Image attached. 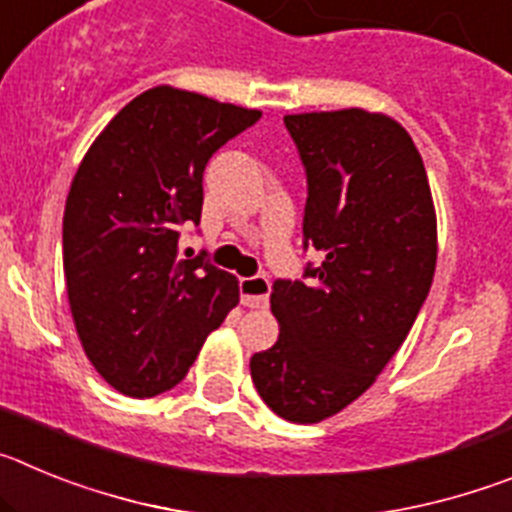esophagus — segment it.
<instances>
[{"label":"esophagus","mask_w":512,"mask_h":512,"mask_svg":"<svg viewBox=\"0 0 512 512\" xmlns=\"http://www.w3.org/2000/svg\"><path fill=\"white\" fill-rule=\"evenodd\" d=\"M271 284L266 277H246L241 279V302L246 307H266L269 302Z\"/></svg>","instance_id":"obj_1"}]
</instances>
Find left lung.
I'll return each instance as SVG.
<instances>
[{
    "mask_svg": "<svg viewBox=\"0 0 512 512\" xmlns=\"http://www.w3.org/2000/svg\"><path fill=\"white\" fill-rule=\"evenodd\" d=\"M307 171L310 284L271 289L277 343L251 356L256 392L289 423L364 395L408 338L436 274L431 184L400 122L361 107L284 115Z\"/></svg>",
    "mask_w": 512,
    "mask_h": 512,
    "instance_id": "8db88e82",
    "label": "left lung"
}]
</instances>
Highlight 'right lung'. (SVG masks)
Here are the masks:
<instances>
[{"label": "right lung", "instance_id": "obj_1", "mask_svg": "<svg viewBox=\"0 0 512 512\" xmlns=\"http://www.w3.org/2000/svg\"><path fill=\"white\" fill-rule=\"evenodd\" d=\"M259 110L169 84L138 94L81 158L63 210V274L81 348L104 382L156 397L182 382L238 305V279L179 256L202 171Z\"/></svg>", "mask_w": 512, "mask_h": 512}]
</instances>
